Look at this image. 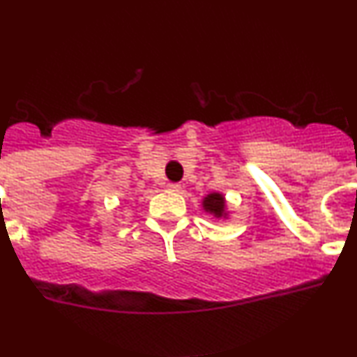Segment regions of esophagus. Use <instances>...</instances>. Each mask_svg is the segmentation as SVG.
Instances as JSON below:
<instances>
[{"mask_svg":"<svg viewBox=\"0 0 357 357\" xmlns=\"http://www.w3.org/2000/svg\"><path fill=\"white\" fill-rule=\"evenodd\" d=\"M183 188H181V184H178V183H171V184H167V191H173V192H179L181 191Z\"/></svg>","mask_w":357,"mask_h":357,"instance_id":"obj_1","label":"esophagus"}]
</instances>
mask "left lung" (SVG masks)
I'll return each instance as SVG.
<instances>
[{
	"instance_id": "1",
	"label": "left lung",
	"mask_w": 357,
	"mask_h": 357,
	"mask_svg": "<svg viewBox=\"0 0 357 357\" xmlns=\"http://www.w3.org/2000/svg\"><path fill=\"white\" fill-rule=\"evenodd\" d=\"M202 206L204 213L211 215L216 220H227L230 216L228 203L225 199V195L220 191H211L202 199Z\"/></svg>"
}]
</instances>
